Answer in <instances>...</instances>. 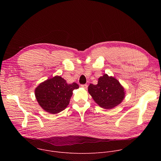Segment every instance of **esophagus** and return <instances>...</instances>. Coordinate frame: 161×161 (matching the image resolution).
I'll use <instances>...</instances> for the list:
<instances>
[{"label":"esophagus","mask_w":161,"mask_h":161,"mask_svg":"<svg viewBox=\"0 0 161 161\" xmlns=\"http://www.w3.org/2000/svg\"><path fill=\"white\" fill-rule=\"evenodd\" d=\"M81 86L82 88H83L84 89H86V88H88V85H86V84H85V85H81Z\"/></svg>","instance_id":"34e87169"}]
</instances>
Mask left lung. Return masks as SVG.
I'll use <instances>...</instances> for the list:
<instances>
[{"label": "left lung", "mask_w": 161, "mask_h": 161, "mask_svg": "<svg viewBox=\"0 0 161 161\" xmlns=\"http://www.w3.org/2000/svg\"><path fill=\"white\" fill-rule=\"evenodd\" d=\"M88 91L94 101L106 109L117 106L125 96L124 86L115 78L109 76L107 74L99 78L97 85L90 84Z\"/></svg>", "instance_id": "1"}]
</instances>
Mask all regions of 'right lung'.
Instances as JSON below:
<instances>
[{
	"mask_svg": "<svg viewBox=\"0 0 161 161\" xmlns=\"http://www.w3.org/2000/svg\"><path fill=\"white\" fill-rule=\"evenodd\" d=\"M78 88L76 83L68 84L61 76H55L41 83L35 89V96L45 111L57 114L67 108L73 90Z\"/></svg>",
	"mask_w": 161,
	"mask_h": 161,
	"instance_id": "add662e5",
	"label": "right lung"
}]
</instances>
